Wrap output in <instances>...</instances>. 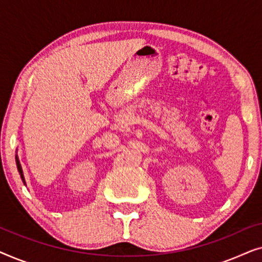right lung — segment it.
<instances>
[{
	"mask_svg": "<svg viewBox=\"0 0 262 262\" xmlns=\"http://www.w3.org/2000/svg\"><path fill=\"white\" fill-rule=\"evenodd\" d=\"M16 164H17V170L20 171V174H21V178H23V180H24V175H23V169H21V166H20V163H19V160L16 159Z\"/></svg>",
	"mask_w": 262,
	"mask_h": 262,
	"instance_id": "add662e5",
	"label": "right lung"
}]
</instances>
